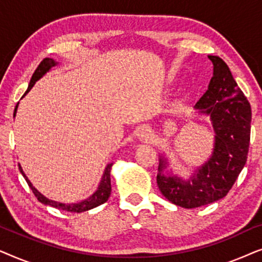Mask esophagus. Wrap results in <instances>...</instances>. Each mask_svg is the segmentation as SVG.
Here are the masks:
<instances>
[{
  "label": "esophagus",
  "instance_id": "obj_1",
  "mask_svg": "<svg viewBox=\"0 0 262 262\" xmlns=\"http://www.w3.org/2000/svg\"><path fill=\"white\" fill-rule=\"evenodd\" d=\"M150 136H151V130L148 126H143L141 130L138 131V138L141 139V141H146V139L150 138Z\"/></svg>",
  "mask_w": 262,
  "mask_h": 262
}]
</instances>
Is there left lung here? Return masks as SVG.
<instances>
[{
	"label": "left lung",
	"mask_w": 262,
	"mask_h": 262,
	"mask_svg": "<svg viewBox=\"0 0 262 262\" xmlns=\"http://www.w3.org/2000/svg\"><path fill=\"white\" fill-rule=\"evenodd\" d=\"M213 75L207 91L195 103V114L209 117L214 131L213 150L188 178L168 170L169 161L160 156L157 186L166 199L185 209H194L224 198L245 167L250 141L252 110L248 100L218 56H207Z\"/></svg>",
	"instance_id": "8db88e82"
}]
</instances>
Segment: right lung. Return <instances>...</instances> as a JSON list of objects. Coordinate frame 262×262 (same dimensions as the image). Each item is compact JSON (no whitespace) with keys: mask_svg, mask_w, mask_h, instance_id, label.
<instances>
[{"mask_svg":"<svg viewBox=\"0 0 262 262\" xmlns=\"http://www.w3.org/2000/svg\"><path fill=\"white\" fill-rule=\"evenodd\" d=\"M57 64H58V62H56V60L52 59V58H45L44 60H42V62L38 66L37 69H35L34 74L32 75L31 82H30V84H28V88H27V91L25 92L24 96L31 91L32 87H33V85L35 84V82L40 80V78L44 76L46 73H49V71L51 70V68L56 67ZM24 96H23V98H24ZM17 106H19V102H17V105L15 106V110H14V117L16 116ZM112 166H113V163L107 164L105 170H103L101 181H100V184L98 186V189H96V191L93 193L91 196H88V198H85L84 200H81V202H78V203H71V204H64V203L55 202V200L46 198V196L42 195L41 193L39 192L33 185H32V182L28 180V178L26 177V174L24 173V170H23V168H21L20 163H19V170H20V173L23 174V177L25 178V180H26L28 186H30L32 192L34 193V195L37 196V199L41 204H44V205H50L52 207H56V209L69 211V212L80 213V212H84V211L94 209V207L101 205V204L106 203L107 200H108L110 195H111V191H112V187H111V169H112Z\"/></svg>","mask_w":262,"mask_h":262,"instance_id":"right-lung-1","label":"right lung"}]
</instances>
